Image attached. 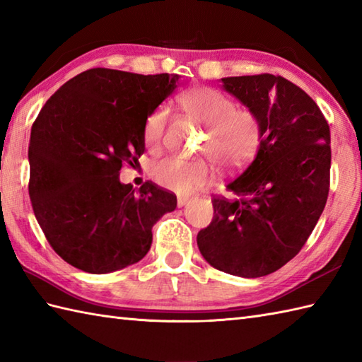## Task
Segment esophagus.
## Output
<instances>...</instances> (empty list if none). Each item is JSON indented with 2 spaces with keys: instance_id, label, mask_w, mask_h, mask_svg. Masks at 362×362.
Here are the masks:
<instances>
[{
  "instance_id": "esophagus-1",
  "label": "esophagus",
  "mask_w": 362,
  "mask_h": 362,
  "mask_svg": "<svg viewBox=\"0 0 362 362\" xmlns=\"http://www.w3.org/2000/svg\"><path fill=\"white\" fill-rule=\"evenodd\" d=\"M188 202H189V197H187V196H179V197H177V205H179V206L187 205Z\"/></svg>"
}]
</instances>
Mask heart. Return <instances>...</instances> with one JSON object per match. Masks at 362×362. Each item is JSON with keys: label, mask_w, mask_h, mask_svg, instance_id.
Instances as JSON below:
<instances>
[{"label": "heart", "mask_w": 362, "mask_h": 362, "mask_svg": "<svg viewBox=\"0 0 362 362\" xmlns=\"http://www.w3.org/2000/svg\"><path fill=\"white\" fill-rule=\"evenodd\" d=\"M177 101L183 112L206 126L201 151L209 153L221 169H240L255 158L264 136L263 122L255 110L236 107L232 98L210 87L191 88ZM168 118L165 105L157 107L146 118L143 135L148 148H158L166 132ZM151 177L163 188L188 194L211 179V169L204 158L166 156L153 161Z\"/></svg>", "instance_id": "heart-1"}]
</instances>
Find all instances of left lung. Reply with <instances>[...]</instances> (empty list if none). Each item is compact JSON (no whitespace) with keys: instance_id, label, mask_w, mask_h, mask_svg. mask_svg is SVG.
I'll list each match as a JSON object with an SVG mask.
<instances>
[{"instance_id":"obj_1","label":"left lung","mask_w":362,"mask_h":362,"mask_svg":"<svg viewBox=\"0 0 362 362\" xmlns=\"http://www.w3.org/2000/svg\"><path fill=\"white\" fill-rule=\"evenodd\" d=\"M228 93L255 110L263 143L252 163L213 196L211 224L197 233L202 257L222 272L257 279L302 250L329 191V126L317 104L281 76L224 78Z\"/></svg>"}]
</instances>
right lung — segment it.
<instances>
[{"label":"right lung","mask_w":362,"mask_h":362,"mask_svg":"<svg viewBox=\"0 0 362 362\" xmlns=\"http://www.w3.org/2000/svg\"><path fill=\"white\" fill-rule=\"evenodd\" d=\"M179 76L91 68L65 82L38 113L29 141V197L54 252L90 274L138 263L152 227L177 197L152 182H119L144 152V122Z\"/></svg>","instance_id":"right-lung-1"}]
</instances>
